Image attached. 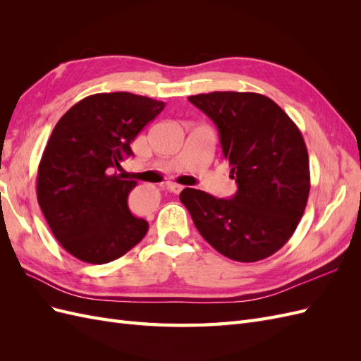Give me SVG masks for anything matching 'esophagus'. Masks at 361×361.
Instances as JSON below:
<instances>
[{
    "mask_svg": "<svg viewBox=\"0 0 361 361\" xmlns=\"http://www.w3.org/2000/svg\"><path fill=\"white\" fill-rule=\"evenodd\" d=\"M185 187H182V185H178V183H169L167 185V190L174 192V194H179Z\"/></svg>",
    "mask_w": 361,
    "mask_h": 361,
    "instance_id": "obj_1",
    "label": "esophagus"
}]
</instances>
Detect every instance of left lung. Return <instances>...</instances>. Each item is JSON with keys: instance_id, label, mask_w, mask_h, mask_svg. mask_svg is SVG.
<instances>
[{"instance_id": "left-lung-1", "label": "left lung", "mask_w": 361, "mask_h": 361, "mask_svg": "<svg viewBox=\"0 0 361 361\" xmlns=\"http://www.w3.org/2000/svg\"><path fill=\"white\" fill-rule=\"evenodd\" d=\"M188 101L215 123L238 191L216 199L185 188L180 202L223 256L257 262L274 255L293 235L309 199V155L300 129L259 93L214 92Z\"/></svg>"}]
</instances>
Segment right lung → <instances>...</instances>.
I'll return each mask as SVG.
<instances>
[{"mask_svg":"<svg viewBox=\"0 0 361 361\" xmlns=\"http://www.w3.org/2000/svg\"><path fill=\"white\" fill-rule=\"evenodd\" d=\"M166 104L128 92L84 97L54 128L37 171V202L61 247L87 264L102 265L126 255L149 223L129 211L137 187L120 162L130 143Z\"/></svg>","mask_w":361,"mask_h":361,"instance_id":"obj_1","label":"right lung"}]
</instances>
